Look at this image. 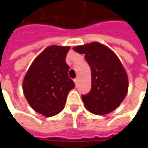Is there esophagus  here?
Instances as JSON below:
<instances>
[{
	"mask_svg": "<svg viewBox=\"0 0 148 148\" xmlns=\"http://www.w3.org/2000/svg\"><path fill=\"white\" fill-rule=\"evenodd\" d=\"M73 81H74L75 84H76V85H77V82H78V78H75V79L73 80Z\"/></svg>",
	"mask_w": 148,
	"mask_h": 148,
	"instance_id": "obj_1",
	"label": "esophagus"
}]
</instances>
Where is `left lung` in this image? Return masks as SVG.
Masks as SVG:
<instances>
[{"label": "left lung", "mask_w": 148, "mask_h": 148, "mask_svg": "<svg viewBox=\"0 0 148 148\" xmlns=\"http://www.w3.org/2000/svg\"><path fill=\"white\" fill-rule=\"evenodd\" d=\"M85 58L91 70V89L82 95L85 106L95 114H107L124 99L128 88V76L117 55L97 42L74 47Z\"/></svg>", "instance_id": "left-lung-1"}]
</instances>
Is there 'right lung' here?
I'll list each match as a JSON object with an SVG mask.
<instances>
[{
  "label": "right lung",
  "instance_id": "1",
  "mask_svg": "<svg viewBox=\"0 0 148 148\" xmlns=\"http://www.w3.org/2000/svg\"><path fill=\"white\" fill-rule=\"evenodd\" d=\"M70 47L52 45L32 62L23 81V91L34 110L46 117L59 114L67 95L75 87L68 77L66 56Z\"/></svg>",
  "mask_w": 148,
  "mask_h": 148
}]
</instances>
